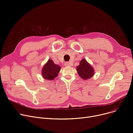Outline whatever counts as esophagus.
I'll return each mask as SVG.
<instances>
[{"label":"esophagus","instance_id":"esophagus-1","mask_svg":"<svg viewBox=\"0 0 133 133\" xmlns=\"http://www.w3.org/2000/svg\"><path fill=\"white\" fill-rule=\"evenodd\" d=\"M71 64L70 62H66L65 63V66H66V67H69V66H71Z\"/></svg>","mask_w":133,"mask_h":133}]
</instances>
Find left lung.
Segmentation results:
<instances>
[{
  "mask_svg": "<svg viewBox=\"0 0 133 133\" xmlns=\"http://www.w3.org/2000/svg\"><path fill=\"white\" fill-rule=\"evenodd\" d=\"M76 68L79 76L83 79H90L94 75L93 68L85 59L81 60L79 65Z\"/></svg>",
  "mask_w": 133,
  "mask_h": 133,
  "instance_id": "obj_1",
  "label": "left lung"
}]
</instances>
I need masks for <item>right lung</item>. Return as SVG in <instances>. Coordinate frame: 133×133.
<instances>
[{
	"label": "right lung",
	"mask_w": 133,
	"mask_h": 133,
	"mask_svg": "<svg viewBox=\"0 0 133 133\" xmlns=\"http://www.w3.org/2000/svg\"><path fill=\"white\" fill-rule=\"evenodd\" d=\"M61 67L55 64L52 60H48V62L42 69V75L43 78L47 80H53L57 77L60 71Z\"/></svg>",
	"instance_id": "add662e5"
}]
</instances>
